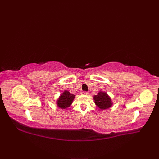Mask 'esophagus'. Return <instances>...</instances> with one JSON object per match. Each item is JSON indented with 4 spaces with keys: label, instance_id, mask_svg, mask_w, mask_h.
Returning a JSON list of instances; mask_svg holds the SVG:
<instances>
[{
    "label": "esophagus",
    "instance_id": "esophagus-1",
    "mask_svg": "<svg viewBox=\"0 0 159 159\" xmlns=\"http://www.w3.org/2000/svg\"><path fill=\"white\" fill-rule=\"evenodd\" d=\"M87 93H87V92H80V94H81V95H87Z\"/></svg>",
    "mask_w": 159,
    "mask_h": 159
}]
</instances>
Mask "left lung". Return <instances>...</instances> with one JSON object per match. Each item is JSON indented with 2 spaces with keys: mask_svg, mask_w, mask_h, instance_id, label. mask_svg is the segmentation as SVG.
Wrapping results in <instances>:
<instances>
[{
  "mask_svg": "<svg viewBox=\"0 0 159 159\" xmlns=\"http://www.w3.org/2000/svg\"><path fill=\"white\" fill-rule=\"evenodd\" d=\"M93 100L96 105L101 110L107 109L113 105L111 97L102 91H99L98 93L93 96Z\"/></svg>",
  "mask_w": 159,
  "mask_h": 159,
  "instance_id": "obj_1",
  "label": "left lung"
}]
</instances>
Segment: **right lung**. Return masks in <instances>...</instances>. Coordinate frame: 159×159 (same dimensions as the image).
<instances>
[{
	"label": "right lung",
	"instance_id": "add662e5",
	"mask_svg": "<svg viewBox=\"0 0 159 159\" xmlns=\"http://www.w3.org/2000/svg\"><path fill=\"white\" fill-rule=\"evenodd\" d=\"M75 95L70 93L67 90H65L61 94L57 100V106L63 109H66L72 104Z\"/></svg>",
	"mask_w": 159,
	"mask_h": 159
}]
</instances>
